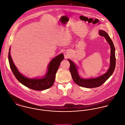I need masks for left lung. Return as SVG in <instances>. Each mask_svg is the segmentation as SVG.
Returning <instances> with one entry per match:
<instances>
[{"label":"left lung","mask_w":125,"mask_h":125,"mask_svg":"<svg viewBox=\"0 0 125 125\" xmlns=\"http://www.w3.org/2000/svg\"><path fill=\"white\" fill-rule=\"evenodd\" d=\"M99 35L104 37L111 47L110 66L108 71L104 74L95 78L83 79L81 78L78 73L77 66L70 59H68L70 63V71L71 73L73 80L75 83L82 87L85 88H95L101 85L113 73L116 64L115 56V48L114 43L109 37V35L104 31L100 30Z\"/></svg>","instance_id":"obj_1"}]
</instances>
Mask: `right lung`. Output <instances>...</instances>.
<instances>
[{"instance_id":"right-lung-1","label":"right lung","mask_w":125,"mask_h":125,"mask_svg":"<svg viewBox=\"0 0 125 125\" xmlns=\"http://www.w3.org/2000/svg\"><path fill=\"white\" fill-rule=\"evenodd\" d=\"M10 48L8 58L10 68L18 81L27 87L35 90H44L50 88L53 84L55 74L61 62L64 59V54L61 53L53 58L48 67L47 72L42 78L30 79L22 75L14 65L10 55Z\"/></svg>"}]
</instances>
